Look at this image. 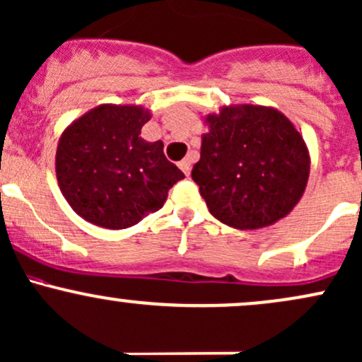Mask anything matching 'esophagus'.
<instances>
[{"label":"esophagus","mask_w":362,"mask_h":362,"mask_svg":"<svg viewBox=\"0 0 362 362\" xmlns=\"http://www.w3.org/2000/svg\"><path fill=\"white\" fill-rule=\"evenodd\" d=\"M178 166H180L182 172H184L189 177V175H190V166H192V163H190L189 158H184V160L178 163Z\"/></svg>","instance_id":"34e87169"}]
</instances>
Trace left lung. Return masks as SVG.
Here are the masks:
<instances>
[{"label": "left lung", "mask_w": 362, "mask_h": 362, "mask_svg": "<svg viewBox=\"0 0 362 362\" xmlns=\"http://www.w3.org/2000/svg\"><path fill=\"white\" fill-rule=\"evenodd\" d=\"M201 160L192 180L209 213L237 230H257L287 216L303 197L311 158L303 134L281 111L225 105L204 117Z\"/></svg>", "instance_id": "8db88e82"}]
</instances>
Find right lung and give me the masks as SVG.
Wrapping results in <instances>:
<instances>
[{"instance_id": "obj_1", "label": "right lung", "mask_w": 362, "mask_h": 362, "mask_svg": "<svg viewBox=\"0 0 362 362\" xmlns=\"http://www.w3.org/2000/svg\"><path fill=\"white\" fill-rule=\"evenodd\" d=\"M151 110L99 105L63 130L57 180L63 197L89 223L110 230L137 225L163 208L168 190L185 177L163 154V142L141 137Z\"/></svg>"}]
</instances>
